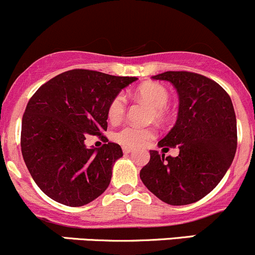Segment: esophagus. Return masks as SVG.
Segmentation results:
<instances>
[{"label": "esophagus", "instance_id": "esophagus-1", "mask_svg": "<svg viewBox=\"0 0 255 255\" xmlns=\"http://www.w3.org/2000/svg\"><path fill=\"white\" fill-rule=\"evenodd\" d=\"M123 153H125V154H129V153H132V151H133V148H130V146H123Z\"/></svg>", "mask_w": 255, "mask_h": 255}]
</instances>
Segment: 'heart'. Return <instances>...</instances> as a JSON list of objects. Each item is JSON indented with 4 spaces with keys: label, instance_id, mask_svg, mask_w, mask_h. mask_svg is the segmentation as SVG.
I'll return each instance as SVG.
<instances>
[{
    "label": "heart",
    "instance_id": "obj_1",
    "mask_svg": "<svg viewBox=\"0 0 255 255\" xmlns=\"http://www.w3.org/2000/svg\"><path fill=\"white\" fill-rule=\"evenodd\" d=\"M137 97L142 101L146 102L150 107L154 109V116L158 120H163L166 116V106L170 101V95L168 90L156 82H146L140 85L135 92ZM126 106L127 101L123 95H117L113 97L110 102L109 109H107V116L110 121L117 122L122 120L126 113ZM155 135V130L151 128H139L135 126H126L121 128L120 130L113 134L115 140L123 144L126 146H140L150 139H153Z\"/></svg>",
    "mask_w": 255,
    "mask_h": 255
}]
</instances>
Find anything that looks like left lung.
I'll use <instances>...</instances> for the list:
<instances>
[{
  "instance_id": "1",
  "label": "left lung",
  "mask_w": 255,
  "mask_h": 255,
  "mask_svg": "<svg viewBox=\"0 0 255 255\" xmlns=\"http://www.w3.org/2000/svg\"><path fill=\"white\" fill-rule=\"evenodd\" d=\"M151 79L173 84L179 112L174 127L158 143L163 154L150 150L140 179L165 204H192L217 186L235 158L237 121L232 100L217 82L200 74L165 71ZM176 146L179 156H165L164 151Z\"/></svg>"
}]
</instances>
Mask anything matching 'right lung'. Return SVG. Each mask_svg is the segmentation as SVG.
<instances>
[{
    "label": "right lung",
    "instance_id": "obj_1",
    "mask_svg": "<svg viewBox=\"0 0 255 255\" xmlns=\"http://www.w3.org/2000/svg\"><path fill=\"white\" fill-rule=\"evenodd\" d=\"M137 78L75 69L49 80L30 97L22 118L20 148L35 184L47 196L71 207L104 194L113 164L123 155L116 143L89 149L87 134L107 130V109Z\"/></svg>",
    "mask_w": 255,
    "mask_h": 255
}]
</instances>
